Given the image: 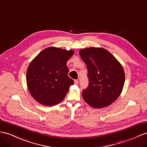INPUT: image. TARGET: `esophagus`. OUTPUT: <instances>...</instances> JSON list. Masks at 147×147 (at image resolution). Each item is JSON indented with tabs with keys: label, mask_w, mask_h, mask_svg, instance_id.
<instances>
[{
	"label": "esophagus",
	"mask_w": 147,
	"mask_h": 147,
	"mask_svg": "<svg viewBox=\"0 0 147 147\" xmlns=\"http://www.w3.org/2000/svg\"><path fill=\"white\" fill-rule=\"evenodd\" d=\"M79 81L78 80H74V84H78Z\"/></svg>",
	"instance_id": "obj_1"
}]
</instances>
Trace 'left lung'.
I'll list each match as a JSON object with an SVG mask.
<instances>
[{"label":"left lung","mask_w":147,"mask_h":147,"mask_svg":"<svg viewBox=\"0 0 147 147\" xmlns=\"http://www.w3.org/2000/svg\"><path fill=\"white\" fill-rule=\"evenodd\" d=\"M80 55L86 63L88 88L82 93L85 102L94 108L110 106L121 94L125 73L120 62L103 48L81 49Z\"/></svg>","instance_id":"left-lung-1"}]
</instances>
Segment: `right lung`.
<instances>
[{
	"label": "right lung",
	"mask_w": 147,
	"mask_h": 147,
	"mask_svg": "<svg viewBox=\"0 0 147 147\" xmlns=\"http://www.w3.org/2000/svg\"><path fill=\"white\" fill-rule=\"evenodd\" d=\"M74 50L48 47L41 51L27 68V84L32 96L47 106L59 103L65 98L74 81L69 78L67 61Z\"/></svg>",
	"instance_id": "add662e5"
}]
</instances>
